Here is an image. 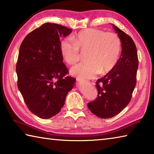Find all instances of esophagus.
Listing matches in <instances>:
<instances>
[{"label": "esophagus", "instance_id": "obj_1", "mask_svg": "<svg viewBox=\"0 0 154 154\" xmlns=\"http://www.w3.org/2000/svg\"><path fill=\"white\" fill-rule=\"evenodd\" d=\"M78 82L79 83H89V82L88 81H86V80H82V79H77Z\"/></svg>", "mask_w": 154, "mask_h": 154}]
</instances>
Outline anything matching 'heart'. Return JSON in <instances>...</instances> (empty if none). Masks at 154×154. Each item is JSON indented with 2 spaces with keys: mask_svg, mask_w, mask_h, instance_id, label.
Wrapping results in <instances>:
<instances>
[{
  "mask_svg": "<svg viewBox=\"0 0 154 154\" xmlns=\"http://www.w3.org/2000/svg\"><path fill=\"white\" fill-rule=\"evenodd\" d=\"M73 41L64 38L60 49L62 57L68 64L72 65L79 60L80 50L88 51L87 62L75 65L71 70V75L79 79H88L100 72L106 74L114 69L118 63L121 51V41L113 32L88 28L73 36Z\"/></svg>",
  "mask_w": 154,
  "mask_h": 154,
  "instance_id": "heart-1",
  "label": "heart"
}]
</instances>
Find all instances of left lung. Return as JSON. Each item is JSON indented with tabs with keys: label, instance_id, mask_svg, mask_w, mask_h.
<instances>
[{
	"label": "left lung",
	"instance_id": "1",
	"mask_svg": "<svg viewBox=\"0 0 154 154\" xmlns=\"http://www.w3.org/2000/svg\"><path fill=\"white\" fill-rule=\"evenodd\" d=\"M113 27L121 41L120 58L112 71L97 80V98L88 104L92 113L103 119L113 118L130 103L139 66L137 48L132 38L116 26L113 24Z\"/></svg>",
	"mask_w": 154,
	"mask_h": 154
}]
</instances>
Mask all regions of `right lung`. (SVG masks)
I'll return each instance as SVG.
<instances>
[{
    "mask_svg": "<svg viewBox=\"0 0 154 154\" xmlns=\"http://www.w3.org/2000/svg\"><path fill=\"white\" fill-rule=\"evenodd\" d=\"M72 30L45 23L26 36L20 48L16 64L17 87L29 110L49 119L60 111L68 92L76 79L66 76L60 44Z\"/></svg>",
    "mask_w": 154,
    "mask_h": 154,
    "instance_id": "right-lung-1",
    "label": "right lung"
}]
</instances>
